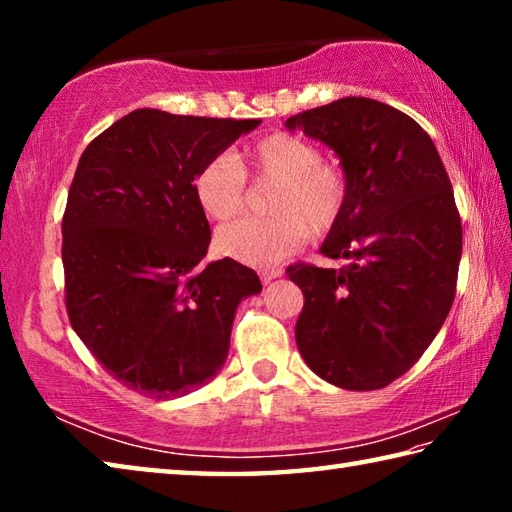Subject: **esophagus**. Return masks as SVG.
I'll return each instance as SVG.
<instances>
[{
    "label": "esophagus",
    "mask_w": 512,
    "mask_h": 512,
    "mask_svg": "<svg viewBox=\"0 0 512 512\" xmlns=\"http://www.w3.org/2000/svg\"><path fill=\"white\" fill-rule=\"evenodd\" d=\"M259 277H262V284H271L277 277H282V271L280 268H266V271L259 273Z\"/></svg>",
    "instance_id": "34e87169"
}]
</instances>
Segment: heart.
<instances>
[{
  "mask_svg": "<svg viewBox=\"0 0 512 512\" xmlns=\"http://www.w3.org/2000/svg\"><path fill=\"white\" fill-rule=\"evenodd\" d=\"M244 173L277 180L268 219H241L216 232V250L253 268H271L305 244L307 235H325L341 219L348 180L334 162H325L314 142L291 133L266 135L232 158H212L198 167L192 192L214 221L235 216L244 205Z\"/></svg>",
  "mask_w": 512,
  "mask_h": 512,
  "instance_id": "1",
  "label": "heart"
}]
</instances>
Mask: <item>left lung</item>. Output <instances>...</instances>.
Returning <instances> with one entry per match:
<instances>
[{"instance_id": "obj_1", "label": "left lung", "mask_w": 512, "mask_h": 512, "mask_svg": "<svg viewBox=\"0 0 512 512\" xmlns=\"http://www.w3.org/2000/svg\"><path fill=\"white\" fill-rule=\"evenodd\" d=\"M284 126L332 149L348 180L320 246L345 266L287 268L305 293L298 350L329 384L377 391L422 357L452 309L463 250L452 183L418 121L381 101L345 97Z\"/></svg>"}]
</instances>
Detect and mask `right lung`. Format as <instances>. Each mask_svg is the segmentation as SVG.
<instances>
[{"label": "right lung", "mask_w": 512, "mask_h": 512, "mask_svg": "<svg viewBox=\"0 0 512 512\" xmlns=\"http://www.w3.org/2000/svg\"><path fill=\"white\" fill-rule=\"evenodd\" d=\"M262 119L128 112L83 151L63 216L65 305L112 377L171 400L223 368L237 305L262 291L253 268L203 266L212 232L192 180Z\"/></svg>", "instance_id": "right-lung-1"}]
</instances>
